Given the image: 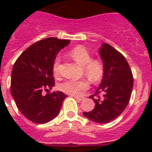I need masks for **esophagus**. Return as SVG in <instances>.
<instances>
[{
    "instance_id": "1",
    "label": "esophagus",
    "mask_w": 152,
    "mask_h": 152,
    "mask_svg": "<svg viewBox=\"0 0 152 152\" xmlns=\"http://www.w3.org/2000/svg\"><path fill=\"white\" fill-rule=\"evenodd\" d=\"M75 100L78 102H80V101H81V100H84V98L83 97H77V96H75Z\"/></svg>"
}]
</instances>
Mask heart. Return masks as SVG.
Instances as JSON below:
<instances>
[{
  "label": "heart",
  "instance_id": "1",
  "mask_svg": "<svg viewBox=\"0 0 152 152\" xmlns=\"http://www.w3.org/2000/svg\"><path fill=\"white\" fill-rule=\"evenodd\" d=\"M70 56L80 66L83 67L84 75L94 83L99 82L104 74V65L101 60L92 59V56L84 47H75L69 52ZM60 57L56 56L53 61V72L56 75L59 73ZM89 88V82L87 80H68L61 83L59 89L72 96H81Z\"/></svg>",
  "mask_w": 152,
  "mask_h": 152
}]
</instances>
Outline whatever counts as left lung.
I'll use <instances>...</instances> for the list:
<instances>
[{
  "label": "left lung",
  "mask_w": 152,
  "mask_h": 152,
  "mask_svg": "<svg viewBox=\"0 0 152 152\" xmlns=\"http://www.w3.org/2000/svg\"><path fill=\"white\" fill-rule=\"evenodd\" d=\"M99 55L104 65V74L95 95L101 94L100 100L90 96L95 107L84 112L85 117L94 123L103 124L113 121L124 111L128 105L133 88V77L124 56L107 43H103Z\"/></svg>",
  "instance_id": "1"
}]
</instances>
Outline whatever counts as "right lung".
Returning a JSON list of instances; mask_svg holds the SVG:
<instances>
[{
	"label": "right lung",
	"mask_w": 152,
	"mask_h": 152,
	"mask_svg": "<svg viewBox=\"0 0 152 152\" xmlns=\"http://www.w3.org/2000/svg\"><path fill=\"white\" fill-rule=\"evenodd\" d=\"M69 43L68 39H44L27 48L13 64L10 93L19 110L33 123L44 124L55 119L67 97L61 91L45 96L42 91L54 87L53 61Z\"/></svg>",
	"instance_id": "obj_1"
}]
</instances>
